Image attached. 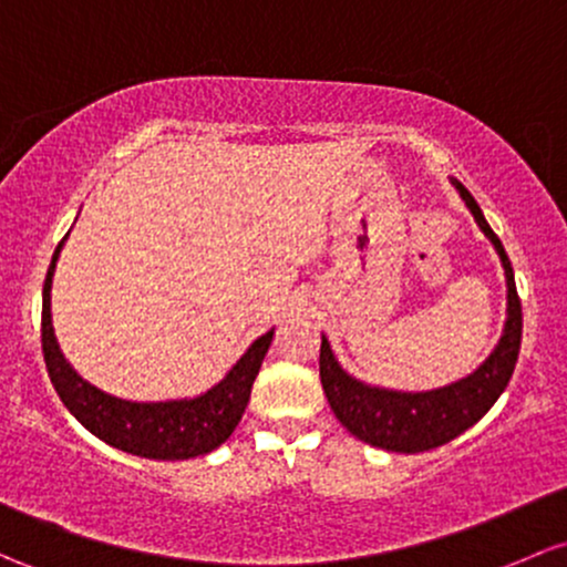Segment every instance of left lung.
<instances>
[{"label":"left lung","instance_id":"obj_1","mask_svg":"<svg viewBox=\"0 0 567 567\" xmlns=\"http://www.w3.org/2000/svg\"><path fill=\"white\" fill-rule=\"evenodd\" d=\"M452 185H455L465 207L471 209L482 234L493 241L503 274H506V322H503V333L495 350L484 358V363L476 371L457 379V382L435 390L406 393V390L379 388V384H369L352 377L339 363L326 333H322L320 344V382L336 420L354 439L379 446V450L401 452V455H416V452L444 446L460 433L468 431L471 425H476L506 390L522 344V303L516 296L512 260H508L489 223L484 220L482 207L468 188L455 177H452Z\"/></svg>","mask_w":567,"mask_h":567}]
</instances>
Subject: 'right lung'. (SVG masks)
<instances>
[{
    "label": "right lung",
    "mask_w": 567,
    "mask_h": 567,
    "mask_svg": "<svg viewBox=\"0 0 567 567\" xmlns=\"http://www.w3.org/2000/svg\"><path fill=\"white\" fill-rule=\"evenodd\" d=\"M66 236L55 247L45 288H42V352H45V365L55 393L70 409V414L104 444L147 460H190L209 455L217 446L226 444L250 403L252 382L271 347L274 328L258 336L226 371V377L202 395L169 398V401H126V398L104 393L74 371L55 339L51 290Z\"/></svg>",
    "instance_id": "obj_1"
}]
</instances>
